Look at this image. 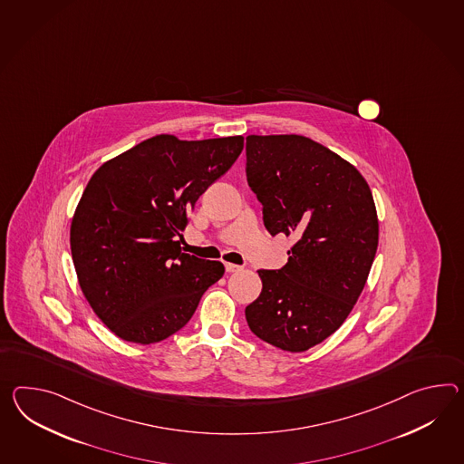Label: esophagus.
I'll use <instances>...</instances> for the list:
<instances>
[{"label":"esophagus","instance_id":"esophagus-1","mask_svg":"<svg viewBox=\"0 0 464 464\" xmlns=\"http://www.w3.org/2000/svg\"><path fill=\"white\" fill-rule=\"evenodd\" d=\"M225 268H227V273L241 272L243 270V266L233 265V263H225Z\"/></svg>","mask_w":464,"mask_h":464}]
</instances>
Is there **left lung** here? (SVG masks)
Wrapping results in <instances>:
<instances>
[{"label":"left lung","instance_id":"1","mask_svg":"<svg viewBox=\"0 0 464 464\" xmlns=\"http://www.w3.org/2000/svg\"><path fill=\"white\" fill-rule=\"evenodd\" d=\"M246 178L275 237L295 239L280 270L245 310L251 332L308 351L351 314L372 266L379 223L369 184L347 160L304 136L246 137Z\"/></svg>","mask_w":464,"mask_h":464}]
</instances>
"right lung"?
Returning <instances> with one entry per match:
<instances>
[{"label": "right lung", "instance_id": "1", "mask_svg": "<svg viewBox=\"0 0 464 464\" xmlns=\"http://www.w3.org/2000/svg\"><path fill=\"white\" fill-rule=\"evenodd\" d=\"M241 150V136H156L92 176L72 219L70 248L82 292L117 337L142 345L168 339L225 275L221 261L182 253V229Z\"/></svg>", "mask_w": 464, "mask_h": 464}]
</instances>
